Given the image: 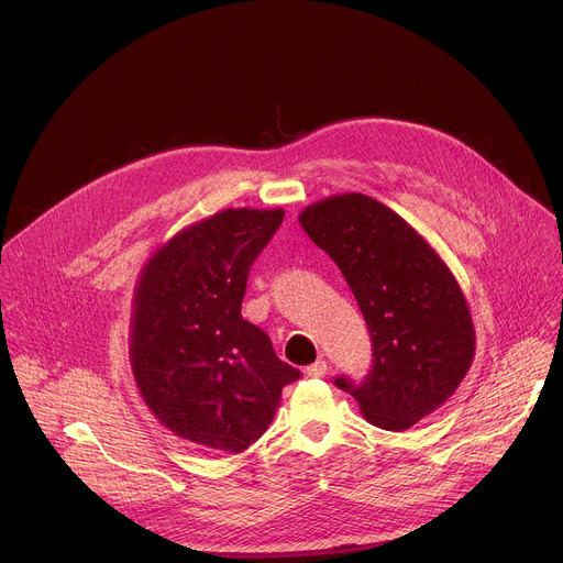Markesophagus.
Masks as SVG:
<instances>
[{
  "label": "esophagus",
  "instance_id": "34e87169",
  "mask_svg": "<svg viewBox=\"0 0 563 563\" xmlns=\"http://www.w3.org/2000/svg\"><path fill=\"white\" fill-rule=\"evenodd\" d=\"M307 376H311V378H320V376H325L328 374V361H323V358H318L316 363H311L307 369Z\"/></svg>",
  "mask_w": 563,
  "mask_h": 563
}]
</instances>
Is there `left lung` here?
<instances>
[{
  "label": "left lung",
  "mask_w": 563,
  "mask_h": 563,
  "mask_svg": "<svg viewBox=\"0 0 563 563\" xmlns=\"http://www.w3.org/2000/svg\"><path fill=\"white\" fill-rule=\"evenodd\" d=\"M298 222L339 265L372 339L367 376L334 383L372 426L412 428L445 404L472 365L474 328L456 278L423 235L369 196L313 202Z\"/></svg>",
  "instance_id": "8db88e82"
}]
</instances>
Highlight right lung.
Wrapping results in <instances>:
<instances>
[{
  "mask_svg": "<svg viewBox=\"0 0 563 563\" xmlns=\"http://www.w3.org/2000/svg\"><path fill=\"white\" fill-rule=\"evenodd\" d=\"M283 209H224L176 233L144 265L129 358L155 419L216 452H243L269 428L300 372L240 313L254 261Z\"/></svg>",
  "mask_w": 563,
  "mask_h": 563,
  "instance_id": "add662e5",
  "label": "right lung"
}]
</instances>
